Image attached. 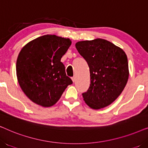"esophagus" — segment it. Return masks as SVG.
Masks as SVG:
<instances>
[{
    "instance_id": "34e87169",
    "label": "esophagus",
    "mask_w": 148,
    "mask_h": 148,
    "mask_svg": "<svg viewBox=\"0 0 148 148\" xmlns=\"http://www.w3.org/2000/svg\"><path fill=\"white\" fill-rule=\"evenodd\" d=\"M72 79V81H73V82H75V80H76V78H75V77H73L71 78Z\"/></svg>"
}]
</instances>
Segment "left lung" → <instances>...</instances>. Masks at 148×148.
<instances>
[{"label":"left lung","mask_w":148,"mask_h":148,"mask_svg":"<svg viewBox=\"0 0 148 148\" xmlns=\"http://www.w3.org/2000/svg\"><path fill=\"white\" fill-rule=\"evenodd\" d=\"M75 46L90 68L91 82L82 94L84 101L93 109L108 106L122 93L128 81L126 54L103 39L78 42Z\"/></svg>","instance_id":"obj_1"}]
</instances>
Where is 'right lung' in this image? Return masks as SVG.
I'll return each mask as SVG.
<instances>
[{"mask_svg": "<svg viewBox=\"0 0 148 148\" xmlns=\"http://www.w3.org/2000/svg\"><path fill=\"white\" fill-rule=\"evenodd\" d=\"M71 44L68 38L45 35L22 48L16 63L17 77L21 90L32 102L51 106L73 84L60 62Z\"/></svg>", "mask_w": 148, "mask_h": 148, "instance_id": "1", "label": "right lung"}]
</instances>
